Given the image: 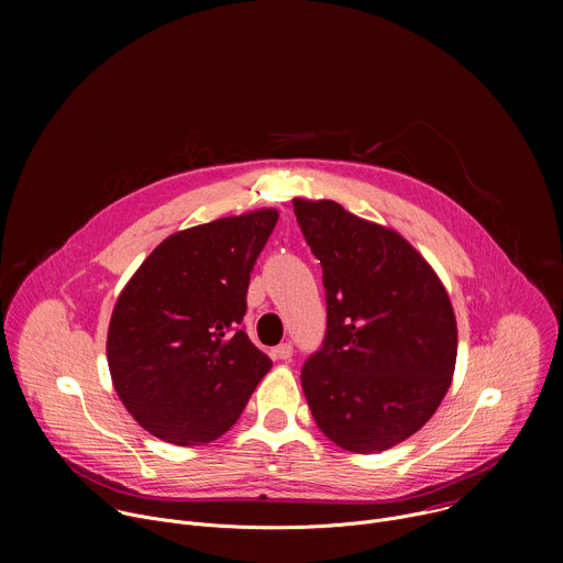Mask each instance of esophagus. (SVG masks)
<instances>
[{
  "label": "esophagus",
  "mask_w": 563,
  "mask_h": 563,
  "mask_svg": "<svg viewBox=\"0 0 563 563\" xmlns=\"http://www.w3.org/2000/svg\"><path fill=\"white\" fill-rule=\"evenodd\" d=\"M274 356L280 358V361H289L294 356V345L291 343H280L276 350H274Z\"/></svg>",
  "instance_id": "esophagus-1"
}]
</instances>
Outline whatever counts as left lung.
Masks as SVG:
<instances>
[{
  "mask_svg": "<svg viewBox=\"0 0 563 563\" xmlns=\"http://www.w3.org/2000/svg\"><path fill=\"white\" fill-rule=\"evenodd\" d=\"M323 267L328 330L300 372L316 426L350 452H383L421 430L456 363V320L434 269L396 231L334 200H294Z\"/></svg>",
  "mask_w": 563,
  "mask_h": 563,
  "instance_id": "1",
  "label": "left lung"
}]
</instances>
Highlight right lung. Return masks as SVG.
<instances>
[{
    "label": "right lung",
    "instance_id": "right-lung-1",
    "mask_svg": "<svg viewBox=\"0 0 563 563\" xmlns=\"http://www.w3.org/2000/svg\"><path fill=\"white\" fill-rule=\"evenodd\" d=\"M278 222L261 209L163 240L122 289L107 358L133 419L176 445L227 432L272 361L243 330L254 265Z\"/></svg>",
    "mask_w": 563,
    "mask_h": 563
}]
</instances>
